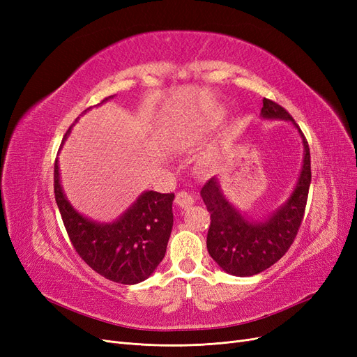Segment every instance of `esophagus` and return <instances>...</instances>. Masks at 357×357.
<instances>
[{
	"label": "esophagus",
	"instance_id": "1",
	"mask_svg": "<svg viewBox=\"0 0 357 357\" xmlns=\"http://www.w3.org/2000/svg\"><path fill=\"white\" fill-rule=\"evenodd\" d=\"M193 202H195V201H193V197L188 192H178L176 195V204L178 205L180 208H188V207H190Z\"/></svg>",
	"mask_w": 357,
	"mask_h": 357
}]
</instances>
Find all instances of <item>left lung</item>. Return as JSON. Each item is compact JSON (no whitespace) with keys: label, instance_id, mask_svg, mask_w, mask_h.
Segmentation results:
<instances>
[{"label":"left lung","instance_id":"8db88e82","mask_svg":"<svg viewBox=\"0 0 357 357\" xmlns=\"http://www.w3.org/2000/svg\"><path fill=\"white\" fill-rule=\"evenodd\" d=\"M261 116L264 119L289 121L298 128L304 143V164L294 193L282 207L262 222L247 220L225 198L220 183L215 177L202 186L201 197L211 213L207 234L208 253L225 273L236 277H250L262 273L286 255L304 219L311 183L310 147L294 117L282 105L268 98H264Z\"/></svg>","mask_w":357,"mask_h":357}]
</instances>
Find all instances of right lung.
I'll list each match as a JSON object with an SVG mask.
<instances>
[{
	"label": "right lung",
	"instance_id": "obj_1",
	"mask_svg": "<svg viewBox=\"0 0 357 357\" xmlns=\"http://www.w3.org/2000/svg\"><path fill=\"white\" fill-rule=\"evenodd\" d=\"M53 176L55 199L71 244L95 273L121 284H137L153 274L167 252L174 193L147 190L113 223H96L68 202L59 181L58 159Z\"/></svg>",
	"mask_w": 357,
	"mask_h": 357
}]
</instances>
